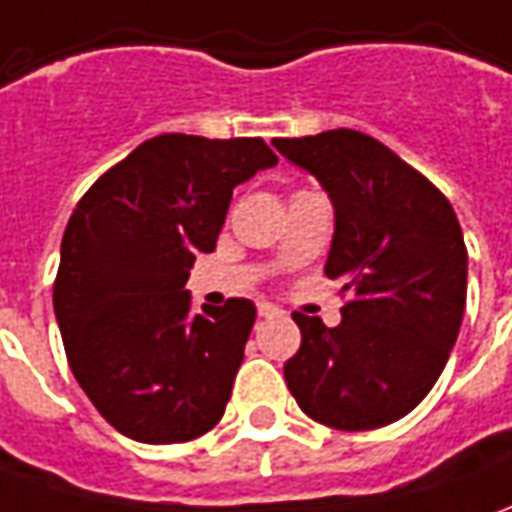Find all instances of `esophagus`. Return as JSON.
I'll list each match as a JSON object with an SVG mask.
<instances>
[{
	"mask_svg": "<svg viewBox=\"0 0 512 512\" xmlns=\"http://www.w3.org/2000/svg\"><path fill=\"white\" fill-rule=\"evenodd\" d=\"M257 314L266 316V319H274V316H280L283 311L277 305H271V302H257Z\"/></svg>",
	"mask_w": 512,
	"mask_h": 512,
	"instance_id": "esophagus-1",
	"label": "esophagus"
}]
</instances>
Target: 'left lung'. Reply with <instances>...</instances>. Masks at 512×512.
<instances>
[{
    "mask_svg": "<svg viewBox=\"0 0 512 512\" xmlns=\"http://www.w3.org/2000/svg\"><path fill=\"white\" fill-rule=\"evenodd\" d=\"M274 148L328 190L336 232L325 274L344 280L336 328L294 316L302 342L285 384L322 426H389L429 395L460 333L468 249L457 212L420 170L353 128L277 137Z\"/></svg>",
    "mask_w": 512,
    "mask_h": 512,
    "instance_id": "1",
    "label": "left lung"
}]
</instances>
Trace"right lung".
Listing matches in <instances>:
<instances>
[{
    "instance_id": "obj_1",
    "label": "right lung",
    "mask_w": 512,
    "mask_h": 512,
    "mask_svg": "<svg viewBox=\"0 0 512 512\" xmlns=\"http://www.w3.org/2000/svg\"><path fill=\"white\" fill-rule=\"evenodd\" d=\"M274 162L260 137L159 134L72 210L55 319L72 375L125 437L187 443L224 417L255 305L235 297L193 316L184 283L215 249L235 184Z\"/></svg>"
}]
</instances>
